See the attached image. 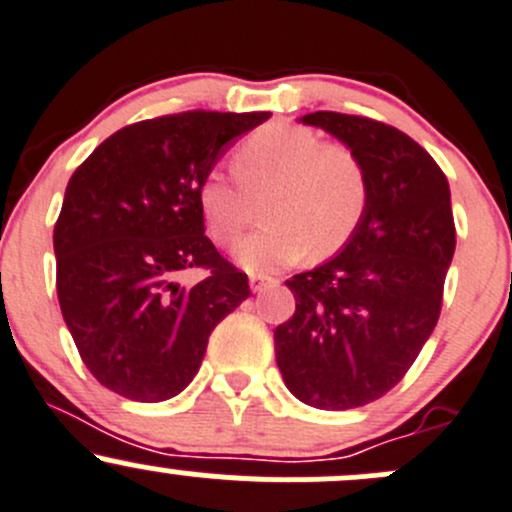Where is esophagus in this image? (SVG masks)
Instances as JSON below:
<instances>
[{
	"label": "esophagus",
	"mask_w": 512,
	"mask_h": 512,
	"mask_svg": "<svg viewBox=\"0 0 512 512\" xmlns=\"http://www.w3.org/2000/svg\"><path fill=\"white\" fill-rule=\"evenodd\" d=\"M276 278H271V276H251L249 278V286H251V291L254 293H263L266 291V288H271V286H276Z\"/></svg>",
	"instance_id": "esophagus-1"
}]
</instances>
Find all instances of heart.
<instances>
[{"mask_svg":"<svg viewBox=\"0 0 512 512\" xmlns=\"http://www.w3.org/2000/svg\"><path fill=\"white\" fill-rule=\"evenodd\" d=\"M238 182L212 170L199 182L197 202L207 229L234 244L263 202L268 224L236 246V261L251 273H271L308 251L325 258L355 236L367 212V175L355 152L298 125L256 130L234 152Z\"/></svg>","mask_w":512,"mask_h":512,"instance_id":"1","label":"heart"}]
</instances>
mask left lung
Wrapping results in <instances>:
<instances>
[{
    "mask_svg": "<svg viewBox=\"0 0 512 512\" xmlns=\"http://www.w3.org/2000/svg\"><path fill=\"white\" fill-rule=\"evenodd\" d=\"M300 123L350 147L370 187L362 224L340 254L286 281L295 313L273 330L293 397L340 412L384 397L434 333L456 226L449 179L402 130L330 110Z\"/></svg>",
    "mask_w": 512,
    "mask_h": 512,
    "instance_id": "1",
    "label": "left lung"
}]
</instances>
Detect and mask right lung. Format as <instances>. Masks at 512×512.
Instances as JSON below:
<instances>
[{"label": "right lung", "instance_id": "add662e5", "mask_svg": "<svg viewBox=\"0 0 512 512\" xmlns=\"http://www.w3.org/2000/svg\"><path fill=\"white\" fill-rule=\"evenodd\" d=\"M271 113L162 115L118 130L68 179L54 226L56 291L83 365L135 402L177 397L249 278L204 236L199 182ZM204 267L182 287L176 276Z\"/></svg>", "mask_w": 512, "mask_h": 512}]
</instances>
